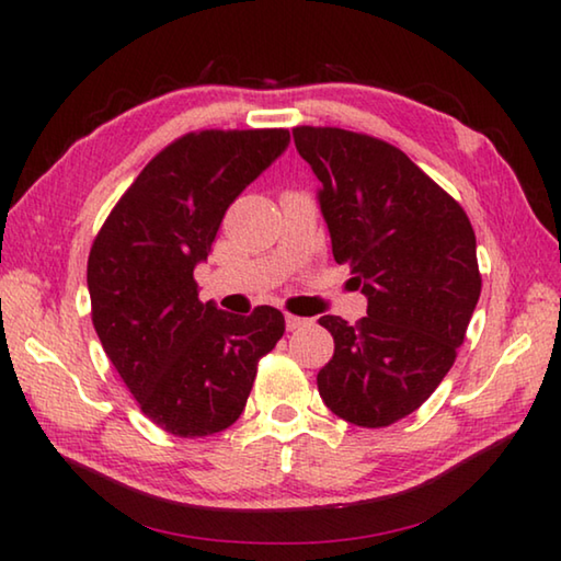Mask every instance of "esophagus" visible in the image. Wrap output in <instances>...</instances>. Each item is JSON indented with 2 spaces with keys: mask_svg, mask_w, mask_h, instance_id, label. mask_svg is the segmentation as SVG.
Here are the masks:
<instances>
[{
  "mask_svg": "<svg viewBox=\"0 0 561 561\" xmlns=\"http://www.w3.org/2000/svg\"><path fill=\"white\" fill-rule=\"evenodd\" d=\"M284 321H287V329H289V331H297V329H301V327H307V324H309V319H304V317H294V314H287V317H284Z\"/></svg>",
  "mask_w": 561,
  "mask_h": 561,
  "instance_id": "34e87169",
  "label": "esophagus"
}]
</instances>
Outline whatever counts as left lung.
Masks as SVG:
<instances>
[{"mask_svg": "<svg viewBox=\"0 0 561 561\" xmlns=\"http://www.w3.org/2000/svg\"><path fill=\"white\" fill-rule=\"evenodd\" d=\"M291 133L321 183L334 260L368 299L354 327L319 319L334 336L319 396L344 421L383 428L428 401L462 344L482 287L472 225L403 150L341 128Z\"/></svg>", "mask_w": 561, "mask_h": 561, "instance_id": "1", "label": "left lung"}]
</instances>
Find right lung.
I'll return each instance as SVG.
<instances>
[{
    "label": "right lung",
    "mask_w": 561,
    "mask_h": 561,
    "mask_svg": "<svg viewBox=\"0 0 561 561\" xmlns=\"http://www.w3.org/2000/svg\"><path fill=\"white\" fill-rule=\"evenodd\" d=\"M287 146L284 128L187 133L140 170L93 240V329L140 411L178 438L230 428L284 334L274 307L240 317L203 304L193 272L227 207Z\"/></svg>",
    "instance_id": "add662e5"
}]
</instances>
